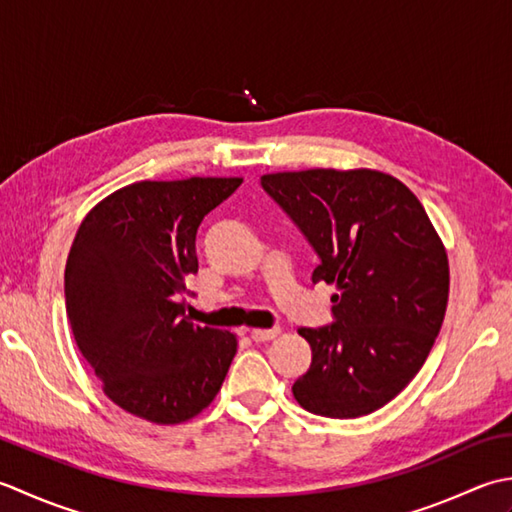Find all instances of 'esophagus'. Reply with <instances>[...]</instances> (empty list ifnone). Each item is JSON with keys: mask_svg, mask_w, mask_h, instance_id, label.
<instances>
[{"mask_svg": "<svg viewBox=\"0 0 512 512\" xmlns=\"http://www.w3.org/2000/svg\"><path fill=\"white\" fill-rule=\"evenodd\" d=\"M278 333H280L278 327H274V329H252L249 336H252L254 342H267V340H274Z\"/></svg>", "mask_w": 512, "mask_h": 512, "instance_id": "1", "label": "esophagus"}]
</instances>
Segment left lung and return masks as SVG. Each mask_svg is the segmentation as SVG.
Here are the masks:
<instances>
[{"instance_id":"left-lung-1","label":"left lung","mask_w":512,"mask_h":512,"mask_svg":"<svg viewBox=\"0 0 512 512\" xmlns=\"http://www.w3.org/2000/svg\"><path fill=\"white\" fill-rule=\"evenodd\" d=\"M263 190L316 249L311 280L336 285L333 322L302 327L309 371L294 398L309 413L360 417L391 402L440 333L448 258L422 203L378 170H302L260 176Z\"/></svg>"}]
</instances>
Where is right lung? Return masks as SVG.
<instances>
[{
  "label": "right lung",
  "instance_id": "1",
  "mask_svg": "<svg viewBox=\"0 0 512 512\" xmlns=\"http://www.w3.org/2000/svg\"><path fill=\"white\" fill-rule=\"evenodd\" d=\"M243 179L139 181L83 218L66 263V311L103 393L154 424L210 406L236 356L232 331L185 316L196 229Z\"/></svg>",
  "mask_w": 512,
  "mask_h": 512
}]
</instances>
